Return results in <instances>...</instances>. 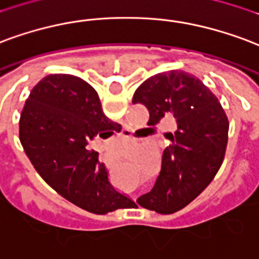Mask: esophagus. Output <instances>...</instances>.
Segmentation results:
<instances>
[{
  "mask_svg": "<svg viewBox=\"0 0 259 259\" xmlns=\"http://www.w3.org/2000/svg\"><path fill=\"white\" fill-rule=\"evenodd\" d=\"M114 164H115V160H108V162H107V166H110V167H112Z\"/></svg>",
  "mask_w": 259,
  "mask_h": 259,
  "instance_id": "esophagus-1",
  "label": "esophagus"
}]
</instances>
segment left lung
I'll list each match as a JSON object with an SVG mask.
<instances>
[{"label": "left lung", "mask_w": 259, "mask_h": 259, "mask_svg": "<svg viewBox=\"0 0 259 259\" xmlns=\"http://www.w3.org/2000/svg\"><path fill=\"white\" fill-rule=\"evenodd\" d=\"M149 112V126L173 115L162 170L152 191L137 199L141 207L173 214L207 188L225 156L229 120L215 95L199 78L181 70L149 76L133 95V104ZM130 206H136L135 202Z\"/></svg>", "instance_id": "left-lung-1"}]
</instances>
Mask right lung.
Returning <instances> with one entry per match:
<instances>
[{
	"instance_id": "add662e5",
	"label": "right lung",
	"mask_w": 259,
	"mask_h": 259,
	"mask_svg": "<svg viewBox=\"0 0 259 259\" xmlns=\"http://www.w3.org/2000/svg\"><path fill=\"white\" fill-rule=\"evenodd\" d=\"M120 132L103 112L97 92L79 76L52 74L32 88L19 120V139L37 173L59 195L95 214L127 208V196L112 187L95 137Z\"/></svg>"
}]
</instances>
